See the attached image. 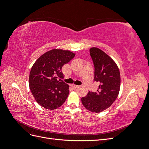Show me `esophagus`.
I'll use <instances>...</instances> for the list:
<instances>
[{"mask_svg":"<svg viewBox=\"0 0 149 149\" xmlns=\"http://www.w3.org/2000/svg\"><path fill=\"white\" fill-rule=\"evenodd\" d=\"M71 86H72V88H73V89H76V88L79 87V86H78V85H75V84H73V85Z\"/></svg>","mask_w":149,"mask_h":149,"instance_id":"1","label":"esophagus"}]
</instances>
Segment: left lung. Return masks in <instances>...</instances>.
Returning a JSON list of instances; mask_svg holds the SVG:
<instances>
[{
    "label": "left lung",
    "instance_id": "8db88e82",
    "mask_svg": "<svg viewBox=\"0 0 149 149\" xmlns=\"http://www.w3.org/2000/svg\"><path fill=\"white\" fill-rule=\"evenodd\" d=\"M94 66L95 81L100 85L96 92H90L81 98L84 107L92 112L99 113L109 107L118 97L120 86V75L115 61L101 49H89Z\"/></svg>",
    "mask_w": 149,
    "mask_h": 149
}]
</instances>
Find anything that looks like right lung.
Listing matches in <instances>:
<instances>
[{
	"mask_svg": "<svg viewBox=\"0 0 149 149\" xmlns=\"http://www.w3.org/2000/svg\"><path fill=\"white\" fill-rule=\"evenodd\" d=\"M75 53L70 50L53 49L40 56L31 67L29 87L39 105L53 110L63 105L69 94V85L63 81V66Z\"/></svg>",
	"mask_w": 149,
	"mask_h": 149,
	"instance_id": "right-lung-1",
	"label": "right lung"
}]
</instances>
